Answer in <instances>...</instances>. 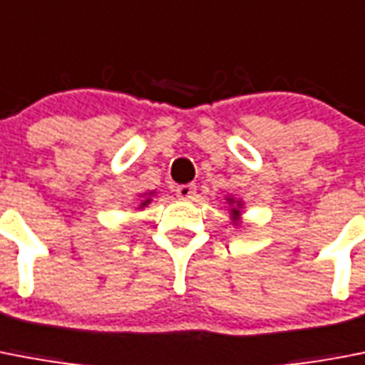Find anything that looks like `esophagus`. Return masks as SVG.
Instances as JSON below:
<instances>
[{
	"label": "esophagus",
	"instance_id": "obj_1",
	"mask_svg": "<svg viewBox=\"0 0 365 365\" xmlns=\"http://www.w3.org/2000/svg\"><path fill=\"white\" fill-rule=\"evenodd\" d=\"M176 195L182 198V200H192V198H195V195H197V185H195V183H187V185H178Z\"/></svg>",
	"mask_w": 365,
	"mask_h": 365
}]
</instances>
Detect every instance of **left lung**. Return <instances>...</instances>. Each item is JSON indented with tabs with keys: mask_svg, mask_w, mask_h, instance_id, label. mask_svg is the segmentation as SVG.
Segmentation results:
<instances>
[{
	"mask_svg": "<svg viewBox=\"0 0 365 365\" xmlns=\"http://www.w3.org/2000/svg\"><path fill=\"white\" fill-rule=\"evenodd\" d=\"M226 204H228V213H230V220H232V225L234 226H240L243 222L241 215H243V207H245V202L240 200V198H234V197H226L225 198Z\"/></svg>",
	"mask_w": 365,
	"mask_h": 365,
	"instance_id": "1",
	"label": "left lung"
}]
</instances>
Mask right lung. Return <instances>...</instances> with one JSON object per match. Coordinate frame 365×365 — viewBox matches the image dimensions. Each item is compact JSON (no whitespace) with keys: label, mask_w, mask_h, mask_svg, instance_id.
<instances>
[{"label":"right lung","mask_w":365,"mask_h":365,"mask_svg":"<svg viewBox=\"0 0 365 365\" xmlns=\"http://www.w3.org/2000/svg\"><path fill=\"white\" fill-rule=\"evenodd\" d=\"M155 197V191H150V192H145V195H140L139 198H143V200H140V204L139 206H137V210H143V207H146L150 204V202H152V198Z\"/></svg>","instance_id":"1"}]
</instances>
